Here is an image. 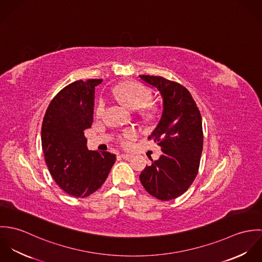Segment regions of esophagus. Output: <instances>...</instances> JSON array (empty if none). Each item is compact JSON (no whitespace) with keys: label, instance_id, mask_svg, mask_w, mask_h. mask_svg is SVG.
I'll return each instance as SVG.
<instances>
[{"label":"esophagus","instance_id":"1","mask_svg":"<svg viewBox=\"0 0 262 262\" xmlns=\"http://www.w3.org/2000/svg\"><path fill=\"white\" fill-rule=\"evenodd\" d=\"M121 157H122L123 159L129 160V159H132V158H133V155H132V154H125V153H123V154H121Z\"/></svg>","mask_w":262,"mask_h":262}]
</instances>
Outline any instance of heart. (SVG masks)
Wrapping results in <instances>:
<instances>
[{"label":"heart","instance_id":"b5f03b06","mask_svg":"<svg viewBox=\"0 0 262 262\" xmlns=\"http://www.w3.org/2000/svg\"><path fill=\"white\" fill-rule=\"evenodd\" d=\"M114 96L128 109L131 110H137L141 107H143L151 98V93L149 91L137 83L132 81H126L118 84L113 90ZM153 109L147 110V115H151L153 113ZM105 113V102L103 100H100L95 108V114L97 117H102ZM136 136V132L133 129L125 130L119 137L120 143L127 147L129 146L130 142L129 139Z\"/></svg>","mask_w":262,"mask_h":262}]
</instances>
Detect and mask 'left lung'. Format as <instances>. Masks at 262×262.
I'll return each instance as SVG.
<instances>
[{"label": "left lung", "mask_w": 262, "mask_h": 262, "mask_svg": "<svg viewBox=\"0 0 262 262\" xmlns=\"http://www.w3.org/2000/svg\"><path fill=\"white\" fill-rule=\"evenodd\" d=\"M162 98L161 118L148 138L162 154L140 173V182L152 196L177 199L194 181L203 151L202 117L191 95L182 84L162 76L139 75Z\"/></svg>", "instance_id": "1"}]
</instances>
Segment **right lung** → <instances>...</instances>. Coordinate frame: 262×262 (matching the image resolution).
Wrapping results in <instances>:
<instances>
[{
	"label": "right lung",
	"mask_w": 262,
	"mask_h": 262,
	"mask_svg": "<svg viewBox=\"0 0 262 262\" xmlns=\"http://www.w3.org/2000/svg\"><path fill=\"white\" fill-rule=\"evenodd\" d=\"M102 79L76 80L50 102L43 118L41 143L55 183L70 195L84 198L105 183L116 155L86 147L83 131L93 123L95 88Z\"/></svg>",
	"instance_id": "obj_1"
}]
</instances>
